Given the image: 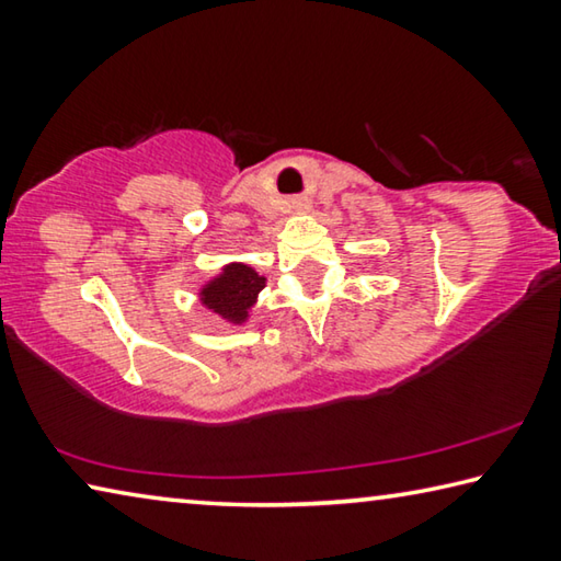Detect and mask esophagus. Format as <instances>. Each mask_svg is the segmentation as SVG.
<instances>
[{
  "instance_id": "obj_1",
  "label": "esophagus",
  "mask_w": 561,
  "mask_h": 561,
  "mask_svg": "<svg viewBox=\"0 0 561 561\" xmlns=\"http://www.w3.org/2000/svg\"><path fill=\"white\" fill-rule=\"evenodd\" d=\"M291 207H294V210H309V201H301V197H299V201L291 203Z\"/></svg>"
}]
</instances>
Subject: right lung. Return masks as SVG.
<instances>
[{
    "mask_svg": "<svg viewBox=\"0 0 561 561\" xmlns=\"http://www.w3.org/2000/svg\"><path fill=\"white\" fill-rule=\"evenodd\" d=\"M264 277H260L250 264L232 262L201 289V301L230 324H244L250 309L264 289Z\"/></svg>",
    "mask_w": 561,
    "mask_h": 561,
    "instance_id": "obj_1",
    "label": "right lung"
}]
</instances>
